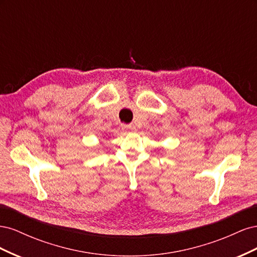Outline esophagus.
I'll use <instances>...</instances> for the list:
<instances>
[{
  "mask_svg": "<svg viewBox=\"0 0 257 257\" xmlns=\"http://www.w3.org/2000/svg\"><path fill=\"white\" fill-rule=\"evenodd\" d=\"M123 130H125L127 132H135V127L134 125H123Z\"/></svg>",
  "mask_w": 257,
  "mask_h": 257,
  "instance_id": "1",
  "label": "esophagus"
}]
</instances>
